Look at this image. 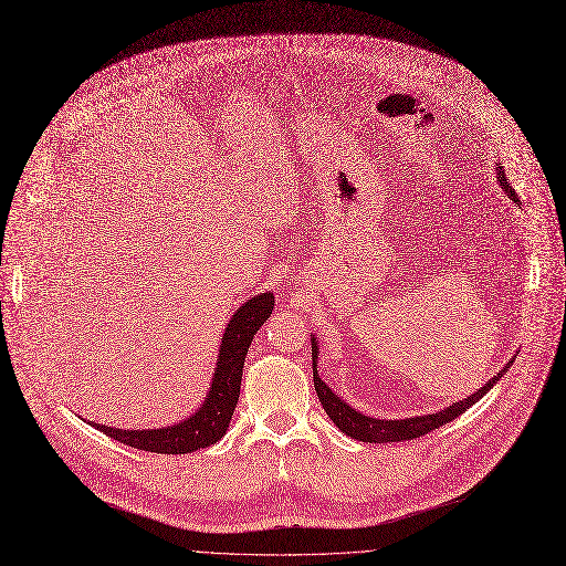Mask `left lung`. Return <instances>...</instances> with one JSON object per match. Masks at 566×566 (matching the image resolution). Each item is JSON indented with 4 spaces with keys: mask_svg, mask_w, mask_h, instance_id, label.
<instances>
[{
    "mask_svg": "<svg viewBox=\"0 0 566 566\" xmlns=\"http://www.w3.org/2000/svg\"><path fill=\"white\" fill-rule=\"evenodd\" d=\"M496 171V181L499 186L503 188V192L507 195L510 201L518 203V197L516 192L512 190L507 177H505V169L501 163H496L494 167ZM311 342H313V378H315V389H317V397L322 401V408L326 410V415L331 417V421L344 432L349 434L352 440H358V442H369V444H387V442H403V440H415V438H421V434L440 428L449 421H453L455 417H460L462 412H467L473 403L481 401L490 389L496 385V380L503 378V374L512 367L514 358H510L503 369L490 378L481 389H475V392L462 401H455L451 406H447L444 410H438V412H430V415H419V417H406V419H378V417H369V415H363L360 410H356L354 406L346 403L337 392H333V389L319 378L317 374V356H319V339L315 335H311Z\"/></svg>",
    "mask_w": 566,
    "mask_h": 566,
    "instance_id": "8db88e82",
    "label": "left lung"
}]
</instances>
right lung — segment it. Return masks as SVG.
Segmentation results:
<instances>
[{
    "label": "right lung",
    "instance_id": "1",
    "mask_svg": "<svg viewBox=\"0 0 566 566\" xmlns=\"http://www.w3.org/2000/svg\"><path fill=\"white\" fill-rule=\"evenodd\" d=\"M274 292H260L249 296L242 306L229 319L220 352H217L214 374L210 378V387L201 401V406L186 419L163 426V428H143V430H128L115 428L106 423H95L97 430L108 434L111 440H117L126 447H134L140 451L151 453H192L206 449L214 442H220L231 423L233 410L240 399V382H242V367L253 335L263 326L272 311H274Z\"/></svg>",
    "mask_w": 566,
    "mask_h": 566
}]
</instances>
